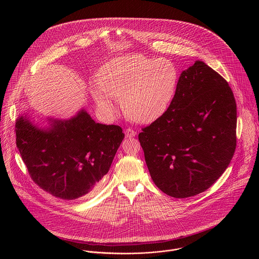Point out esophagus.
<instances>
[{"instance_id": "34e87169", "label": "esophagus", "mask_w": 259, "mask_h": 259, "mask_svg": "<svg viewBox=\"0 0 259 259\" xmlns=\"http://www.w3.org/2000/svg\"><path fill=\"white\" fill-rule=\"evenodd\" d=\"M124 135H125V138H134L137 135V133L132 128H126L124 132Z\"/></svg>"}]
</instances>
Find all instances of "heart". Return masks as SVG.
<instances>
[{
	"label": "heart",
	"instance_id": "heart-1",
	"mask_svg": "<svg viewBox=\"0 0 259 259\" xmlns=\"http://www.w3.org/2000/svg\"><path fill=\"white\" fill-rule=\"evenodd\" d=\"M178 81V70L169 60L135 54L111 59L102 66L91 92L104 112L115 110L112 98L121 99L127 117L148 123L167 110Z\"/></svg>",
	"mask_w": 259,
	"mask_h": 259
}]
</instances>
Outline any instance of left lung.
<instances>
[{
  "label": "left lung",
  "mask_w": 259,
  "mask_h": 259,
  "mask_svg": "<svg viewBox=\"0 0 259 259\" xmlns=\"http://www.w3.org/2000/svg\"><path fill=\"white\" fill-rule=\"evenodd\" d=\"M236 121L228 82L196 61L181 74L168 109L139 134L153 183L177 198L205 191L233 157Z\"/></svg>",
  "instance_id": "obj_1"
}]
</instances>
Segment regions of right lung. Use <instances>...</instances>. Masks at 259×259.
I'll return each instance as SVG.
<instances>
[{
  "instance_id": "add662e5",
  "label": "right lung",
  "mask_w": 259,
  "mask_h": 259,
  "mask_svg": "<svg viewBox=\"0 0 259 259\" xmlns=\"http://www.w3.org/2000/svg\"><path fill=\"white\" fill-rule=\"evenodd\" d=\"M16 144L31 179L53 196L73 200L94 193L123 140L122 128L96 122L83 110L39 130L25 115L16 121Z\"/></svg>"
}]
</instances>
